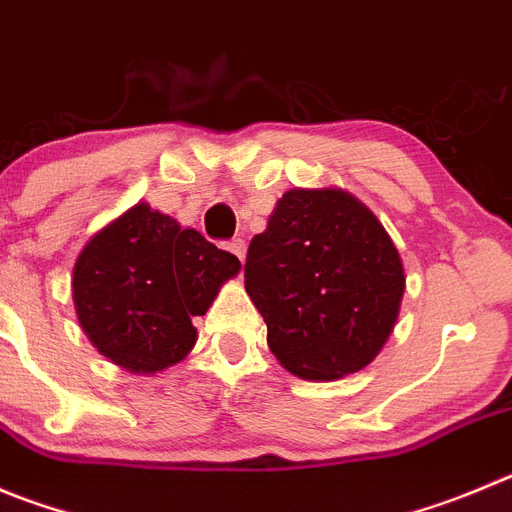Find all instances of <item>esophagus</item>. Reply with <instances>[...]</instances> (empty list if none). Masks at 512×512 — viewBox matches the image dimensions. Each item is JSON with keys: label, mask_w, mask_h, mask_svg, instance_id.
Listing matches in <instances>:
<instances>
[{"label": "esophagus", "mask_w": 512, "mask_h": 512, "mask_svg": "<svg viewBox=\"0 0 512 512\" xmlns=\"http://www.w3.org/2000/svg\"><path fill=\"white\" fill-rule=\"evenodd\" d=\"M227 250L232 252L234 257H237V260H245V255H247V245H245V240H240V237H237V240H229L227 242Z\"/></svg>", "instance_id": "esophagus-1"}]
</instances>
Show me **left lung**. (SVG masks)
Instances as JSON below:
<instances>
[{
	"mask_svg": "<svg viewBox=\"0 0 512 512\" xmlns=\"http://www.w3.org/2000/svg\"><path fill=\"white\" fill-rule=\"evenodd\" d=\"M267 346L300 379L369 366L394 331L404 267L379 219L341 189L285 191L247 250Z\"/></svg>",
	"mask_w": 512,
	"mask_h": 512,
	"instance_id": "1",
	"label": "left lung"
}]
</instances>
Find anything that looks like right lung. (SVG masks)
Returning <instances> with one entry per match:
<instances>
[{
  "label": "right lung",
  "mask_w": 512,
  "mask_h": 512,
  "mask_svg": "<svg viewBox=\"0 0 512 512\" xmlns=\"http://www.w3.org/2000/svg\"><path fill=\"white\" fill-rule=\"evenodd\" d=\"M240 260L197 229L136 204L90 237L73 270L80 326L113 364L156 374L197 343L194 315L207 313Z\"/></svg>",
  "instance_id": "1"
}]
</instances>
